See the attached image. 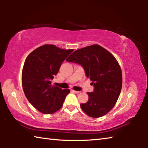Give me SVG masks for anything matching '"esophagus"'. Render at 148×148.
I'll use <instances>...</instances> for the list:
<instances>
[{"mask_svg": "<svg viewBox=\"0 0 148 148\" xmlns=\"http://www.w3.org/2000/svg\"><path fill=\"white\" fill-rule=\"evenodd\" d=\"M71 91H72V92H74V93H76V94H78L79 92V91H76V90H73V89H72V90H71Z\"/></svg>", "mask_w": 148, "mask_h": 148, "instance_id": "esophagus-1", "label": "esophagus"}]
</instances>
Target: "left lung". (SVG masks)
Masks as SVG:
<instances>
[{
  "instance_id": "obj_1",
  "label": "left lung",
  "mask_w": 148,
  "mask_h": 148,
  "mask_svg": "<svg viewBox=\"0 0 148 148\" xmlns=\"http://www.w3.org/2000/svg\"><path fill=\"white\" fill-rule=\"evenodd\" d=\"M66 61L81 64L95 87L93 92H87L88 101L80 104L82 110L94 118L108 113L116 105L122 87L121 69L115 57L93 44L76 50Z\"/></svg>"
}]
</instances>
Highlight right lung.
I'll return each mask as SVG.
<instances>
[{"label": "right lung", "mask_w": 148, "mask_h": 148, "mask_svg": "<svg viewBox=\"0 0 148 148\" xmlns=\"http://www.w3.org/2000/svg\"><path fill=\"white\" fill-rule=\"evenodd\" d=\"M73 51L45 44L32 51L26 58L22 71V86L27 100L41 113L53 114L63 105L70 89L52 86L51 79Z\"/></svg>", "instance_id": "obj_1"}]
</instances>
